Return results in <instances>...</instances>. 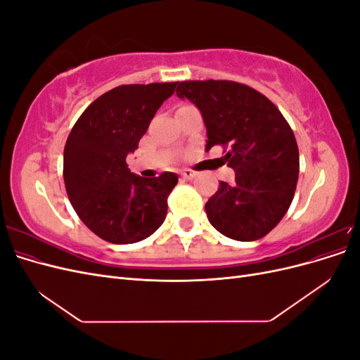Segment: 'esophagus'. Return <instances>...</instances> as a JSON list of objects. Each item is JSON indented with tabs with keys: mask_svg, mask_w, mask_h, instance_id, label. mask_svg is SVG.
Segmentation results:
<instances>
[{
	"mask_svg": "<svg viewBox=\"0 0 360 360\" xmlns=\"http://www.w3.org/2000/svg\"><path fill=\"white\" fill-rule=\"evenodd\" d=\"M195 176H197V172L192 171V169H183L181 171V179H184V180H192Z\"/></svg>",
	"mask_w": 360,
	"mask_h": 360,
	"instance_id": "1",
	"label": "esophagus"
}]
</instances>
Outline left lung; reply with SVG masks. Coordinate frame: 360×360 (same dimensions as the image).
Returning a JSON list of instances; mask_svg holds the SVG:
<instances>
[{
    "label": "left lung",
    "instance_id": "8db88e82",
    "mask_svg": "<svg viewBox=\"0 0 360 360\" xmlns=\"http://www.w3.org/2000/svg\"><path fill=\"white\" fill-rule=\"evenodd\" d=\"M177 97L198 108L209 151L228 148L224 163L234 183L221 181L205 202L210 224L238 242L264 237L292 201L299 179V148L284 115L266 96L233 81H184Z\"/></svg>",
    "mask_w": 360,
    "mask_h": 360
}]
</instances>
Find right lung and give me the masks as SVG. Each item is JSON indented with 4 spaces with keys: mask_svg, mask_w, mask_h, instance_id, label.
I'll use <instances>...</instances> for the list:
<instances>
[{
    "mask_svg": "<svg viewBox=\"0 0 360 360\" xmlns=\"http://www.w3.org/2000/svg\"><path fill=\"white\" fill-rule=\"evenodd\" d=\"M176 86L134 84L106 91L82 112L68 138L63 177L69 200L79 219L106 242H141L165 221L177 174L141 177L130 172L126 158Z\"/></svg>",
    "mask_w": 360,
    "mask_h": 360,
    "instance_id": "1",
    "label": "right lung"
}]
</instances>
